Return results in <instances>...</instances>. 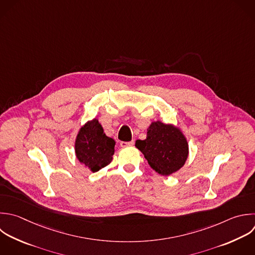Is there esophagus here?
I'll return each instance as SVG.
<instances>
[{
	"mask_svg": "<svg viewBox=\"0 0 255 255\" xmlns=\"http://www.w3.org/2000/svg\"><path fill=\"white\" fill-rule=\"evenodd\" d=\"M133 144H134V140H130V141H122V142H121V146H122V147L132 146Z\"/></svg>",
	"mask_w": 255,
	"mask_h": 255,
	"instance_id": "1",
	"label": "esophagus"
}]
</instances>
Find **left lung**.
I'll use <instances>...</instances> for the list:
<instances>
[{
	"instance_id": "obj_1",
	"label": "left lung",
	"mask_w": 255,
	"mask_h": 255,
	"mask_svg": "<svg viewBox=\"0 0 255 255\" xmlns=\"http://www.w3.org/2000/svg\"><path fill=\"white\" fill-rule=\"evenodd\" d=\"M135 146L143 153L150 167L161 175L177 171L188 155V144L181 131L161 122L152 123L146 138L137 139Z\"/></svg>"
}]
</instances>
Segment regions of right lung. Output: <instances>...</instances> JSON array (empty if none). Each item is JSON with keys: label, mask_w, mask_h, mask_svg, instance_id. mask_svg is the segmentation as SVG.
Listing matches in <instances>:
<instances>
[{"label": "right lung", "mask_w": 255, "mask_h": 255, "mask_svg": "<svg viewBox=\"0 0 255 255\" xmlns=\"http://www.w3.org/2000/svg\"><path fill=\"white\" fill-rule=\"evenodd\" d=\"M116 141L106 135L98 120L87 123L76 139V154L80 162L93 172L108 165L115 153Z\"/></svg>", "instance_id": "1"}]
</instances>
